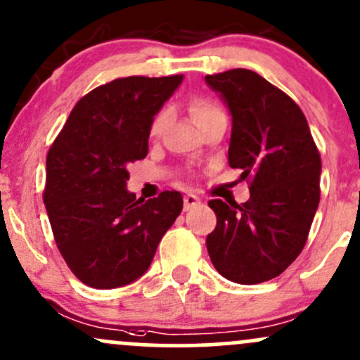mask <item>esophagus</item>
Masks as SVG:
<instances>
[{"instance_id":"obj_1","label":"esophagus","mask_w":360,"mask_h":360,"mask_svg":"<svg viewBox=\"0 0 360 360\" xmlns=\"http://www.w3.org/2000/svg\"><path fill=\"white\" fill-rule=\"evenodd\" d=\"M200 203V198L196 195H186L184 196V210H189V208H193L195 205Z\"/></svg>"}]
</instances>
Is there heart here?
Wrapping results in <instances>:
<instances>
[{
    "label": "heart",
    "instance_id": "b5f03b06",
    "mask_svg": "<svg viewBox=\"0 0 360 360\" xmlns=\"http://www.w3.org/2000/svg\"><path fill=\"white\" fill-rule=\"evenodd\" d=\"M189 114H191L193 121L196 122V126L203 124V122L213 120L217 116H222L224 110L217 104L215 101L208 97H195L191 102H189ZM169 120V110L162 109L153 116L152 122H150V136H159L164 129L165 122Z\"/></svg>",
    "mask_w": 360,
    "mask_h": 360
}]
</instances>
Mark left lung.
<instances>
[{
	"label": "left lung",
	"instance_id": "1",
	"mask_svg": "<svg viewBox=\"0 0 360 360\" xmlns=\"http://www.w3.org/2000/svg\"><path fill=\"white\" fill-rule=\"evenodd\" d=\"M229 105V165L250 183L246 203L210 200L213 266L243 285L275 278L301 255L319 205L321 157L301 108L251 70L207 75Z\"/></svg>",
	"mask_w": 360,
	"mask_h": 360
}]
</instances>
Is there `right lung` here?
<instances>
[{
    "instance_id": "right-lung-1",
    "label": "right lung",
    "mask_w": 360,
    "mask_h": 360,
    "mask_svg": "<svg viewBox=\"0 0 360 360\" xmlns=\"http://www.w3.org/2000/svg\"><path fill=\"white\" fill-rule=\"evenodd\" d=\"M181 82L183 75L126 77L97 86L75 104L47 152V217L59 252L85 285L135 282L183 210L177 191L143 201L126 189V167L147 157L150 122Z\"/></svg>"
}]
</instances>
